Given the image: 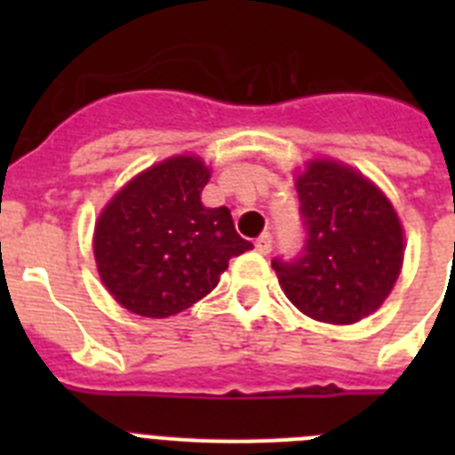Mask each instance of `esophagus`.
Returning a JSON list of instances; mask_svg holds the SVG:
<instances>
[{"label":"esophagus","instance_id":"esophagus-1","mask_svg":"<svg viewBox=\"0 0 455 455\" xmlns=\"http://www.w3.org/2000/svg\"><path fill=\"white\" fill-rule=\"evenodd\" d=\"M271 235L268 232H264V235H259L255 239V251L259 252V255H267V252H271Z\"/></svg>","mask_w":455,"mask_h":455}]
</instances>
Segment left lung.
<instances>
[{
    "instance_id": "8db88e82",
    "label": "left lung",
    "mask_w": 455,
    "mask_h": 455,
    "mask_svg": "<svg viewBox=\"0 0 455 455\" xmlns=\"http://www.w3.org/2000/svg\"><path fill=\"white\" fill-rule=\"evenodd\" d=\"M293 184L307 243L296 262H273L284 296L323 323L367 319L403 268L405 232L392 200L367 175L331 156L305 162Z\"/></svg>"
}]
</instances>
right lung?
Returning <instances> with one entry per match:
<instances>
[{"label":"right lung","instance_id":"obj_1","mask_svg":"<svg viewBox=\"0 0 455 455\" xmlns=\"http://www.w3.org/2000/svg\"><path fill=\"white\" fill-rule=\"evenodd\" d=\"M212 178L198 155H172L114 193L92 230V255L107 291L132 315L166 319L204 299L228 262L252 243L228 207L200 200Z\"/></svg>","mask_w":455,"mask_h":455}]
</instances>
